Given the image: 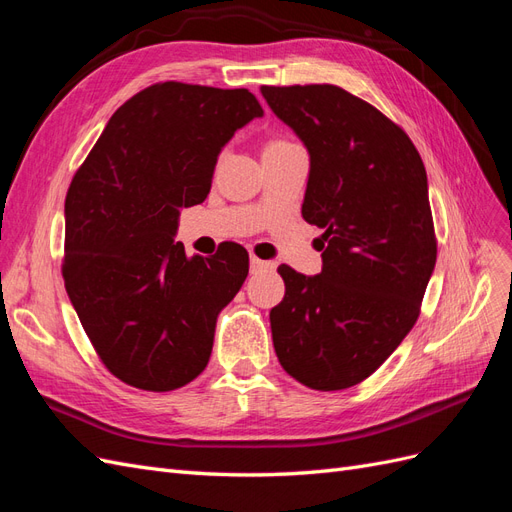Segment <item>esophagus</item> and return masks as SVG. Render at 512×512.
I'll return each mask as SVG.
<instances>
[{
	"label": "esophagus",
	"mask_w": 512,
	"mask_h": 512,
	"mask_svg": "<svg viewBox=\"0 0 512 512\" xmlns=\"http://www.w3.org/2000/svg\"><path fill=\"white\" fill-rule=\"evenodd\" d=\"M250 269H252V273H265V271H273L275 265H273V262H267V260H260V258L252 256Z\"/></svg>",
	"instance_id": "obj_1"
}]
</instances>
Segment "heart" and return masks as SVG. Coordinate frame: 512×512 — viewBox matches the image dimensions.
Here are the masks:
<instances>
[{
    "instance_id": "heart-1",
    "label": "heart",
    "mask_w": 512,
    "mask_h": 512,
    "mask_svg": "<svg viewBox=\"0 0 512 512\" xmlns=\"http://www.w3.org/2000/svg\"><path fill=\"white\" fill-rule=\"evenodd\" d=\"M288 141H271L267 147H277V145H286Z\"/></svg>"
}]
</instances>
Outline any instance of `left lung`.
I'll use <instances>...</instances> for the list:
<instances>
[{"mask_svg":"<svg viewBox=\"0 0 512 512\" xmlns=\"http://www.w3.org/2000/svg\"><path fill=\"white\" fill-rule=\"evenodd\" d=\"M260 91L309 153L301 213L324 230L318 275L277 269L286 294L269 314L273 348L294 380L342 391L418 318L438 254L427 173L408 134L342 87Z\"/></svg>","mask_w":512,"mask_h":512,"instance_id":"8db88e82","label":"left lung"}]
</instances>
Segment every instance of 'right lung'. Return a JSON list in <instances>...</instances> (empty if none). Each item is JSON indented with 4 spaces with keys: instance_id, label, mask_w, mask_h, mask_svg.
<instances>
[{
    "instance_id": "obj_1",
    "label": "right lung",
    "mask_w": 512,
    "mask_h": 512,
    "mask_svg": "<svg viewBox=\"0 0 512 512\" xmlns=\"http://www.w3.org/2000/svg\"><path fill=\"white\" fill-rule=\"evenodd\" d=\"M265 111L247 89L160 83L119 106L66 196L64 282L113 376L175 391L209 363L215 322L250 271L245 247L211 258L175 241L218 156Z\"/></svg>"
}]
</instances>
